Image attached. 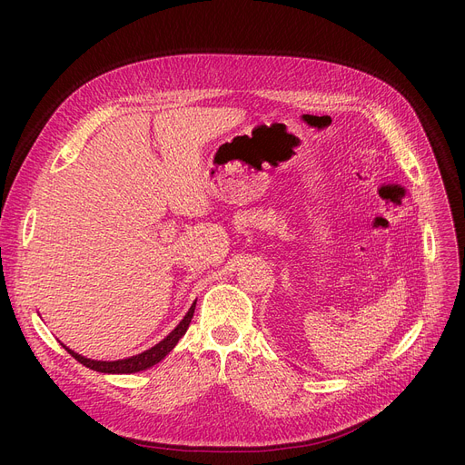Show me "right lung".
Masks as SVG:
<instances>
[{
  "label": "right lung",
  "mask_w": 465,
  "mask_h": 465,
  "mask_svg": "<svg viewBox=\"0 0 465 465\" xmlns=\"http://www.w3.org/2000/svg\"><path fill=\"white\" fill-rule=\"evenodd\" d=\"M193 309H195V302L193 305L190 307V311L186 312L184 319L179 322V326L171 331L163 341H160L158 345H154L153 349L144 351L141 354H135V356H130V358H124V360H116V361H97V360H90V358H84L77 352H73L65 347V351L75 358L77 361H81L83 365H86V368L94 370V371H100V373H137V371H143V370H149L153 368L154 363H158L160 360L165 358V354H169L171 351H173V347L179 343V339L186 333L188 326H190V321L193 316Z\"/></svg>",
  "instance_id": "obj_1"
}]
</instances>
